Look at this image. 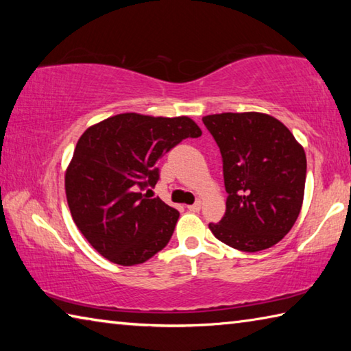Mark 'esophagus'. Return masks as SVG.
I'll list each match as a JSON object with an SVG mask.
<instances>
[{
  "instance_id": "esophagus-1",
  "label": "esophagus",
  "mask_w": 351,
  "mask_h": 351,
  "mask_svg": "<svg viewBox=\"0 0 351 351\" xmlns=\"http://www.w3.org/2000/svg\"><path fill=\"white\" fill-rule=\"evenodd\" d=\"M187 209H189L190 212H199V209H201V201H197V203H195V204L187 206Z\"/></svg>"
}]
</instances>
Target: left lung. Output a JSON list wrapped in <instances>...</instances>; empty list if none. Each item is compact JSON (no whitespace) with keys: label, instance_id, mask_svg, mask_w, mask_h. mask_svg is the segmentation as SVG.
I'll list each match as a JSON object with an SVG mask.
<instances>
[{"label":"left lung","instance_id":"1","mask_svg":"<svg viewBox=\"0 0 351 351\" xmlns=\"http://www.w3.org/2000/svg\"><path fill=\"white\" fill-rule=\"evenodd\" d=\"M203 122L221 152L228 192L224 217L209 224L212 234L243 252L277 245L304 203V147L265 112H221L204 116Z\"/></svg>","mask_w":351,"mask_h":351}]
</instances>
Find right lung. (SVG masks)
Masks as SVG:
<instances>
[{"instance_id":"right-lung-1","label":"right lung","mask_w":351,"mask_h":351,"mask_svg":"<svg viewBox=\"0 0 351 351\" xmlns=\"http://www.w3.org/2000/svg\"><path fill=\"white\" fill-rule=\"evenodd\" d=\"M201 128L187 116L122 112L77 141L64 173L71 215L88 243L122 266L144 263L171 239L180 212L142 193L159 180L156 164Z\"/></svg>"}]
</instances>
